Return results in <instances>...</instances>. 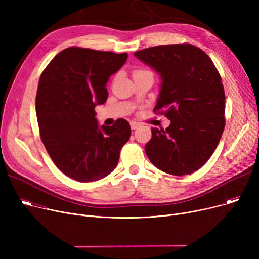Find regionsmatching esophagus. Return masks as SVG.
Instances as JSON below:
<instances>
[{
	"instance_id": "34e87169",
	"label": "esophagus",
	"mask_w": 259,
	"mask_h": 259,
	"mask_svg": "<svg viewBox=\"0 0 259 259\" xmlns=\"http://www.w3.org/2000/svg\"><path fill=\"white\" fill-rule=\"evenodd\" d=\"M140 126H141V124H139V122H137V121H131L130 122V127H131L132 130L138 129Z\"/></svg>"
}]
</instances>
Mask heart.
I'll list each match as a JSON object with an SVG mask.
<instances>
[{
	"instance_id": "obj_1",
	"label": "heart",
	"mask_w": 259,
	"mask_h": 259,
	"mask_svg": "<svg viewBox=\"0 0 259 259\" xmlns=\"http://www.w3.org/2000/svg\"><path fill=\"white\" fill-rule=\"evenodd\" d=\"M139 72H141V71H139Z\"/></svg>"
}]
</instances>
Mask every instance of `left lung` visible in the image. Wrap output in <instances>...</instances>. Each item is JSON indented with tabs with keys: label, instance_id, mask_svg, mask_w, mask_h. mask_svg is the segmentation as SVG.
<instances>
[{
	"label": "left lung",
	"instance_id": "obj_1",
	"mask_svg": "<svg viewBox=\"0 0 259 259\" xmlns=\"http://www.w3.org/2000/svg\"><path fill=\"white\" fill-rule=\"evenodd\" d=\"M159 75L154 111L170 126L152 128L145 151L152 164L172 175H187L206 164L225 128V91L213 62L191 44L160 45L134 52Z\"/></svg>",
	"mask_w": 259,
	"mask_h": 259
}]
</instances>
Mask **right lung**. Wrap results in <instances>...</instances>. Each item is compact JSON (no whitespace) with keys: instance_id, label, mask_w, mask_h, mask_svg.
Here are the masks:
<instances>
[{"instance_id":"1","label":"right lung","mask_w":259,"mask_h":259,"mask_svg":"<svg viewBox=\"0 0 259 259\" xmlns=\"http://www.w3.org/2000/svg\"><path fill=\"white\" fill-rule=\"evenodd\" d=\"M127 59V53L70 47L58 53L39 77L35 110L40 139L70 179L95 182L117 166L130 125L119 118L113 126H100L94 108L106 103L108 80Z\"/></svg>"}]
</instances>
